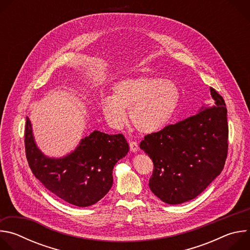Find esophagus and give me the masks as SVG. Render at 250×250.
<instances>
[{
	"label": "esophagus",
	"instance_id": "1",
	"mask_svg": "<svg viewBox=\"0 0 250 250\" xmlns=\"http://www.w3.org/2000/svg\"><path fill=\"white\" fill-rule=\"evenodd\" d=\"M129 148L132 152H136L138 150V144L136 141H130L129 142Z\"/></svg>",
	"mask_w": 250,
	"mask_h": 250
}]
</instances>
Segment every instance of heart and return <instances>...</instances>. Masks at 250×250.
I'll list each match as a JSON object with an SVG mask.
<instances>
[{
	"label": "heart",
	"mask_w": 250,
	"mask_h": 250,
	"mask_svg": "<svg viewBox=\"0 0 250 250\" xmlns=\"http://www.w3.org/2000/svg\"><path fill=\"white\" fill-rule=\"evenodd\" d=\"M182 101V91L172 80L139 76L120 81L113 87V96L101 100L102 112L116 128L126 122L125 109H129L133 126L151 133L168 125L175 118Z\"/></svg>",
	"instance_id": "heart-1"
}]
</instances>
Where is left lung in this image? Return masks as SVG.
I'll return each mask as SVG.
<instances>
[{
    "instance_id": "8db88e82",
    "label": "left lung",
    "mask_w": 250,
    "mask_h": 250,
    "mask_svg": "<svg viewBox=\"0 0 250 250\" xmlns=\"http://www.w3.org/2000/svg\"><path fill=\"white\" fill-rule=\"evenodd\" d=\"M215 104L195 116L145 136L139 147L153 162L149 187L169 205L200 195L224 169L229 125L224 98L213 88Z\"/></svg>"
}]
</instances>
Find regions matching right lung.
I'll return each mask as SVG.
<instances>
[{
    "instance_id": "right-lung-1",
    "label": "right lung",
    "mask_w": 250,
    "mask_h": 250,
    "mask_svg": "<svg viewBox=\"0 0 250 250\" xmlns=\"http://www.w3.org/2000/svg\"><path fill=\"white\" fill-rule=\"evenodd\" d=\"M24 147L33 175L47 190L77 207L92 206L105 196L113 185L115 164L128 152L123 134L95 130L81 140L72 153L63 158H48L35 145L28 118Z\"/></svg>"
}]
</instances>
